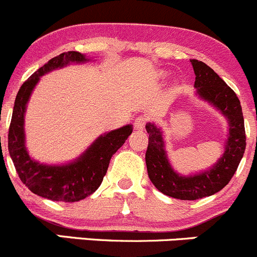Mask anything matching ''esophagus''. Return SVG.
Returning a JSON list of instances; mask_svg holds the SVG:
<instances>
[{
  "instance_id": "1",
  "label": "esophagus",
  "mask_w": 257,
  "mask_h": 257,
  "mask_svg": "<svg viewBox=\"0 0 257 257\" xmlns=\"http://www.w3.org/2000/svg\"><path fill=\"white\" fill-rule=\"evenodd\" d=\"M147 120H149V118H147L146 116H139L137 118H135V122H134L135 130H137V131H142V130L145 128V125H146Z\"/></svg>"
}]
</instances>
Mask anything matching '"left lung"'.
<instances>
[{"mask_svg": "<svg viewBox=\"0 0 257 257\" xmlns=\"http://www.w3.org/2000/svg\"><path fill=\"white\" fill-rule=\"evenodd\" d=\"M190 61L196 76V93L225 116L228 122V137L225 152L214 166L191 176H182L170 165L161 128L154 122L147 123L149 146L145 160L150 180L162 194L179 200H199L222 190L237 170L246 147L242 108L236 93L206 63Z\"/></svg>", "mask_w": 257, "mask_h": 257, "instance_id": "1", "label": "left lung"}]
</instances>
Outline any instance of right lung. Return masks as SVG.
<instances>
[{"instance_id":"add662e5","label":"right lung","mask_w":257,"mask_h":257,"mask_svg":"<svg viewBox=\"0 0 257 257\" xmlns=\"http://www.w3.org/2000/svg\"><path fill=\"white\" fill-rule=\"evenodd\" d=\"M90 58L76 51L63 52L40 67L20 88L16 96L9 130V152L21 181L34 194L52 201L76 202L86 199L100 187L112 155L132 134V125L101 135L72 162L65 165L40 164L26 149L25 112L40 77L70 63L87 62Z\"/></svg>"}]
</instances>
